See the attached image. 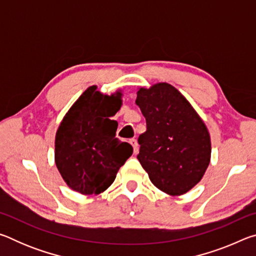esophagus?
<instances>
[{"label": "esophagus", "instance_id": "obj_1", "mask_svg": "<svg viewBox=\"0 0 256 256\" xmlns=\"http://www.w3.org/2000/svg\"><path fill=\"white\" fill-rule=\"evenodd\" d=\"M130 144H131L132 146H133L134 154H138V141L136 140V138H131V140H130Z\"/></svg>", "mask_w": 256, "mask_h": 256}]
</instances>
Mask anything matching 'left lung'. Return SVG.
<instances>
[{
	"mask_svg": "<svg viewBox=\"0 0 256 256\" xmlns=\"http://www.w3.org/2000/svg\"><path fill=\"white\" fill-rule=\"evenodd\" d=\"M146 131L138 138V159L156 188L182 196L196 186L210 162L206 124L178 90L157 84L136 92Z\"/></svg>",
	"mask_w": 256,
	"mask_h": 256,
	"instance_id": "left-lung-1",
	"label": "left lung"
}]
</instances>
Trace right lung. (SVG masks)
<instances>
[{"label": "right lung", "instance_id": "obj_1", "mask_svg": "<svg viewBox=\"0 0 256 256\" xmlns=\"http://www.w3.org/2000/svg\"><path fill=\"white\" fill-rule=\"evenodd\" d=\"M89 86L66 112L55 136V164L72 190L84 196L110 188L133 152L116 138L118 122L110 118L122 105V94L106 96Z\"/></svg>", "mask_w": 256, "mask_h": 256}]
</instances>
